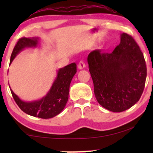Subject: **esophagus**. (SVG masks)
<instances>
[{"label":"esophagus","instance_id":"obj_1","mask_svg":"<svg viewBox=\"0 0 153 153\" xmlns=\"http://www.w3.org/2000/svg\"><path fill=\"white\" fill-rule=\"evenodd\" d=\"M84 68H85V64L84 63V62L83 61H80L79 62L78 64V68L79 70H82Z\"/></svg>","mask_w":153,"mask_h":153}]
</instances>
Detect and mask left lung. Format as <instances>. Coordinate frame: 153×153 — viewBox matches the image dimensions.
Wrapping results in <instances>:
<instances>
[{"mask_svg":"<svg viewBox=\"0 0 153 153\" xmlns=\"http://www.w3.org/2000/svg\"><path fill=\"white\" fill-rule=\"evenodd\" d=\"M88 63L98 103L113 112H122L139 101L147 76L143 54L133 37L120 35V42L112 53L96 49L88 56Z\"/></svg>","mask_w":153,"mask_h":153,"instance_id":"left-lung-1","label":"left lung"}]
</instances>
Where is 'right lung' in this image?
<instances>
[{"label":"right lung","instance_id":"1","mask_svg":"<svg viewBox=\"0 0 153 153\" xmlns=\"http://www.w3.org/2000/svg\"><path fill=\"white\" fill-rule=\"evenodd\" d=\"M39 45V37H22L19 39L12 51L10 65L14 58L26 48H35ZM76 72V64L73 62L57 71V76L47 95L33 102L23 101L11 91L14 101L26 114L43 119L53 118L64 109L68 100L70 85Z\"/></svg>","mask_w":153,"mask_h":153}]
</instances>
